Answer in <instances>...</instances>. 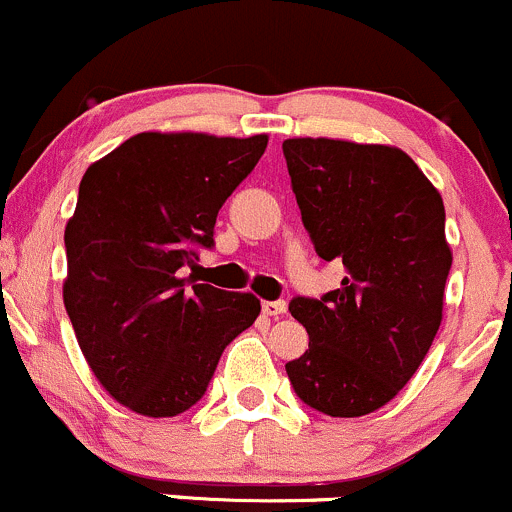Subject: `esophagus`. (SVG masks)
Returning a JSON list of instances; mask_svg holds the SVG:
<instances>
[{
	"label": "esophagus",
	"mask_w": 512,
	"mask_h": 512,
	"mask_svg": "<svg viewBox=\"0 0 512 512\" xmlns=\"http://www.w3.org/2000/svg\"><path fill=\"white\" fill-rule=\"evenodd\" d=\"M261 310H263V315H271V318H278V315L286 313V303H283V300H263Z\"/></svg>",
	"instance_id": "esophagus-1"
}]
</instances>
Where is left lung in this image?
Listing matches in <instances>:
<instances>
[{
  "mask_svg": "<svg viewBox=\"0 0 512 512\" xmlns=\"http://www.w3.org/2000/svg\"><path fill=\"white\" fill-rule=\"evenodd\" d=\"M283 155L315 251L345 266L337 291L288 305L310 337L288 379L318 412L365 416L397 397L441 325L444 202L399 147L291 138Z\"/></svg>",
  "mask_w": 512,
  "mask_h": 512,
  "instance_id": "obj_1",
  "label": "left lung"
}]
</instances>
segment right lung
<instances>
[{
	"label": "right lung",
	"mask_w": 512,
	"mask_h": 512,
	"mask_svg": "<svg viewBox=\"0 0 512 512\" xmlns=\"http://www.w3.org/2000/svg\"><path fill=\"white\" fill-rule=\"evenodd\" d=\"M268 135L138 133L86 170L68 219L63 305L88 367L130 412L177 416L207 392L261 300L179 278Z\"/></svg>",
	"instance_id": "1"
}]
</instances>
